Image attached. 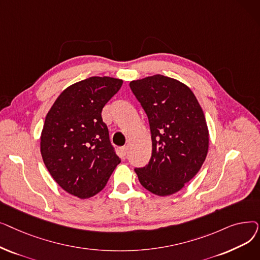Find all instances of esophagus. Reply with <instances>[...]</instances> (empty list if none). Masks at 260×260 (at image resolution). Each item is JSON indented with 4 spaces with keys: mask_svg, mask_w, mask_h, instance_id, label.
I'll return each instance as SVG.
<instances>
[{
    "mask_svg": "<svg viewBox=\"0 0 260 260\" xmlns=\"http://www.w3.org/2000/svg\"><path fill=\"white\" fill-rule=\"evenodd\" d=\"M127 151H128V148H127L126 146H123V147H121V155H122V158H126Z\"/></svg>",
    "mask_w": 260,
    "mask_h": 260,
    "instance_id": "obj_1",
    "label": "esophagus"
}]
</instances>
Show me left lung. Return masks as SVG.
Instances as JSON below:
<instances>
[{"label": "left lung", "instance_id": "obj_1", "mask_svg": "<svg viewBox=\"0 0 260 260\" xmlns=\"http://www.w3.org/2000/svg\"><path fill=\"white\" fill-rule=\"evenodd\" d=\"M129 86L147 115L152 157L135 172L158 196L175 194L192 180L209 151V128L195 94L182 82L162 75L134 80Z\"/></svg>", "mask_w": 260, "mask_h": 260}]
</instances>
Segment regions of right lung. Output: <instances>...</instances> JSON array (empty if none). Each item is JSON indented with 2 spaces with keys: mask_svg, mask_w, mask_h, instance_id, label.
<instances>
[{
  "mask_svg": "<svg viewBox=\"0 0 260 260\" xmlns=\"http://www.w3.org/2000/svg\"><path fill=\"white\" fill-rule=\"evenodd\" d=\"M122 84L111 77L79 81L60 93L46 115L40 141L44 165L65 192L80 199L101 192L121 162L101 113Z\"/></svg>",
  "mask_w": 260,
  "mask_h": 260,
  "instance_id": "right-lung-1",
  "label": "right lung"
}]
</instances>
